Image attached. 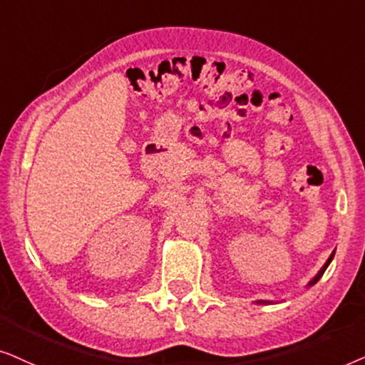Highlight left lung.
<instances>
[{
	"mask_svg": "<svg viewBox=\"0 0 365 365\" xmlns=\"http://www.w3.org/2000/svg\"><path fill=\"white\" fill-rule=\"evenodd\" d=\"M334 255H335V252H332V254H330V257H329V259H327V262H325V264L322 265V269H320L319 272H317V275H315L314 277V279L312 280H310L309 282V284L307 285H305V287H312V285H315V284H317V282H319V279H320V277H322L324 275V272L325 270H327V267H329V264H330V262H332V259H334ZM257 304H274V302H272V300H257Z\"/></svg>",
	"mask_w": 365,
	"mask_h": 365,
	"instance_id": "obj_1",
	"label": "left lung"
}]
</instances>
